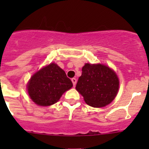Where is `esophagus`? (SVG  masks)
Listing matches in <instances>:
<instances>
[{
    "label": "esophagus",
    "mask_w": 149,
    "mask_h": 149,
    "mask_svg": "<svg viewBox=\"0 0 149 149\" xmlns=\"http://www.w3.org/2000/svg\"><path fill=\"white\" fill-rule=\"evenodd\" d=\"M72 82H73V86H75L76 84V82H77V80H76V79H75V78H73V79H71Z\"/></svg>",
    "instance_id": "34e87169"
}]
</instances>
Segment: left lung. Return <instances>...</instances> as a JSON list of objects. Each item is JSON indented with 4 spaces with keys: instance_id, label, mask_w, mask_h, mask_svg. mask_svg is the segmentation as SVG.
Returning a JSON list of instances; mask_svg holds the SVG:
<instances>
[{
    "instance_id": "1",
    "label": "left lung",
    "mask_w": 149,
    "mask_h": 149,
    "mask_svg": "<svg viewBox=\"0 0 149 149\" xmlns=\"http://www.w3.org/2000/svg\"><path fill=\"white\" fill-rule=\"evenodd\" d=\"M116 73L102 64L86 63L76 88L85 102L93 107H103L112 102L119 89Z\"/></svg>"
}]
</instances>
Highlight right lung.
<instances>
[{"label": "right lung", "mask_w": 149, "mask_h": 149, "mask_svg": "<svg viewBox=\"0 0 149 149\" xmlns=\"http://www.w3.org/2000/svg\"><path fill=\"white\" fill-rule=\"evenodd\" d=\"M72 86L73 83L65 71L52 63L31 76L27 84V91L31 100L37 105L50 106Z\"/></svg>", "instance_id": "1"}]
</instances>
